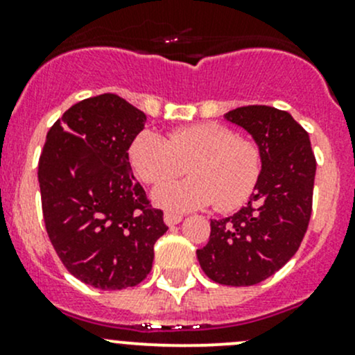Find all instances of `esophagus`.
I'll return each instance as SVG.
<instances>
[{
	"label": "esophagus",
	"instance_id": "34e87169",
	"mask_svg": "<svg viewBox=\"0 0 355 355\" xmlns=\"http://www.w3.org/2000/svg\"><path fill=\"white\" fill-rule=\"evenodd\" d=\"M163 219H165L166 226H175V225H178V223H180L184 218H182L180 214H171V212H165Z\"/></svg>",
	"mask_w": 355,
	"mask_h": 355
}]
</instances>
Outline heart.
<instances>
[{"label":"heart","instance_id":"b5f03b06","mask_svg":"<svg viewBox=\"0 0 355 355\" xmlns=\"http://www.w3.org/2000/svg\"><path fill=\"white\" fill-rule=\"evenodd\" d=\"M129 159L137 177L149 185L180 177L189 165L192 177L162 185L153 193L156 204L170 211L211 204L219 211H233L250 199L262 173L259 146L218 122L173 129L166 137L141 130L130 143Z\"/></svg>","mask_w":355,"mask_h":355}]
</instances>
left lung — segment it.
<instances>
[{
	"label": "left lung",
	"mask_w": 355,
	"mask_h": 355,
	"mask_svg": "<svg viewBox=\"0 0 355 355\" xmlns=\"http://www.w3.org/2000/svg\"><path fill=\"white\" fill-rule=\"evenodd\" d=\"M225 119L252 134L262 173L245 207L211 219V236L197 259L218 284L253 286L284 267L300 248L311 218L316 159L308 132L284 110L248 105Z\"/></svg>",
	"instance_id": "left-lung-1"
}]
</instances>
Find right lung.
<instances>
[{"mask_svg": "<svg viewBox=\"0 0 355 355\" xmlns=\"http://www.w3.org/2000/svg\"><path fill=\"white\" fill-rule=\"evenodd\" d=\"M146 115L114 93L74 103L47 132L39 185L47 234L71 274L103 291L137 286L166 233L134 178L129 148Z\"/></svg>", "mask_w": 355, "mask_h": 355, "instance_id": "add662e5", "label": "right lung"}]
</instances>
